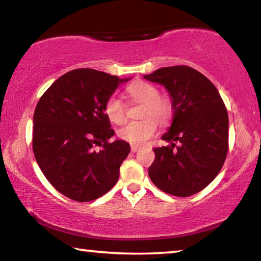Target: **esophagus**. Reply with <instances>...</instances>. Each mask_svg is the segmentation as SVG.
<instances>
[{"label":"esophagus","instance_id":"34e87169","mask_svg":"<svg viewBox=\"0 0 261 261\" xmlns=\"http://www.w3.org/2000/svg\"><path fill=\"white\" fill-rule=\"evenodd\" d=\"M138 149H139L138 146H136V145H131V152L132 153H136L137 151H138Z\"/></svg>","mask_w":261,"mask_h":261}]
</instances>
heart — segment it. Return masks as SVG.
I'll use <instances>...</instances> for the list:
<instances>
[{"mask_svg":"<svg viewBox=\"0 0 261 261\" xmlns=\"http://www.w3.org/2000/svg\"><path fill=\"white\" fill-rule=\"evenodd\" d=\"M126 91L132 100L145 103L143 116L147 118L127 123L118 131V137L132 145H141L155 135L156 120L165 125L171 120L174 113L173 102L166 96H161L159 88L147 82H134L127 86ZM105 114L110 122L121 125L127 118L126 105L120 98L112 95L106 101Z\"/></svg>","mask_w":261,"mask_h":261,"instance_id":"1","label":"heart"}]
</instances>
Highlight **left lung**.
<instances>
[{"label": "left lung", "mask_w": 261, "mask_h": 261, "mask_svg": "<svg viewBox=\"0 0 261 261\" xmlns=\"http://www.w3.org/2000/svg\"><path fill=\"white\" fill-rule=\"evenodd\" d=\"M145 79L167 88L173 123L155 147L149 178L161 191L189 197L204 190L220 173L228 153V113L208 78L187 65L158 69ZM177 142L179 145H176Z\"/></svg>", "instance_id": "left-lung-1"}]
</instances>
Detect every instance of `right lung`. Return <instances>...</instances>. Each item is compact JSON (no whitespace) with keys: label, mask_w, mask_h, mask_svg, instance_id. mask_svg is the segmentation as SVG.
<instances>
[{"label":"right lung","mask_w":261,"mask_h":261,"mask_svg":"<svg viewBox=\"0 0 261 261\" xmlns=\"http://www.w3.org/2000/svg\"><path fill=\"white\" fill-rule=\"evenodd\" d=\"M126 81L94 69H74L53 83L35 107V160L48 182L70 199H98L120 177L130 145L109 140L115 131L105 105Z\"/></svg>","instance_id":"add662e5"}]
</instances>
